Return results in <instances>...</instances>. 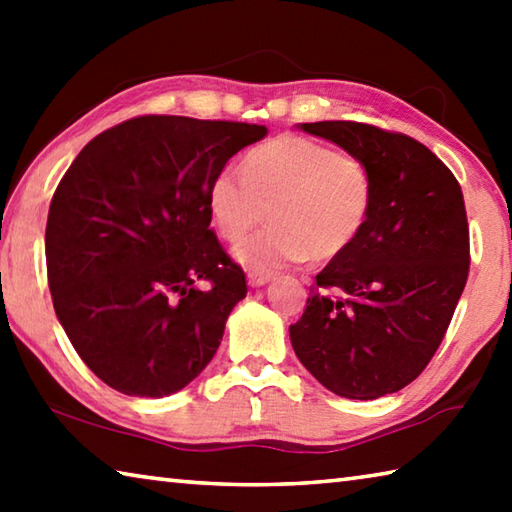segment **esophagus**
Returning <instances> with one entry per match:
<instances>
[{
  "label": "esophagus",
  "instance_id": "obj_1",
  "mask_svg": "<svg viewBox=\"0 0 512 512\" xmlns=\"http://www.w3.org/2000/svg\"><path fill=\"white\" fill-rule=\"evenodd\" d=\"M273 280V273H264V271H248V284L250 287H264L266 282Z\"/></svg>",
  "mask_w": 512,
  "mask_h": 512
}]
</instances>
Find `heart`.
Masks as SVG:
<instances>
[{"instance_id":"b5f03b06","label":"heart","mask_w":512,"mask_h":512,"mask_svg":"<svg viewBox=\"0 0 512 512\" xmlns=\"http://www.w3.org/2000/svg\"><path fill=\"white\" fill-rule=\"evenodd\" d=\"M372 201L366 162L298 135L257 146L244 171L223 167L207 185V214L228 241L262 223L268 207L273 223L235 246V257L253 271L341 257L366 228Z\"/></svg>"}]
</instances>
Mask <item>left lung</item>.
I'll return each instance as SVG.
<instances>
[{
    "label": "left lung",
    "instance_id": "8db88e82",
    "mask_svg": "<svg viewBox=\"0 0 512 512\" xmlns=\"http://www.w3.org/2000/svg\"><path fill=\"white\" fill-rule=\"evenodd\" d=\"M300 128L366 162L375 201L359 239L316 275L291 345L327 391L377 400L427 368L452 323L470 273L463 192L404 133L359 121Z\"/></svg>",
    "mask_w": 512,
    "mask_h": 512
}]
</instances>
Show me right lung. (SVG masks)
<instances>
[{"label": "right lung", "mask_w": 512, "mask_h": 512, "mask_svg": "<svg viewBox=\"0 0 512 512\" xmlns=\"http://www.w3.org/2000/svg\"><path fill=\"white\" fill-rule=\"evenodd\" d=\"M264 135L244 121L144 115L94 137L65 171L47 216V280L103 384L164 397L212 361L248 287L210 230L207 185Z\"/></svg>", "instance_id": "add662e5"}]
</instances>
